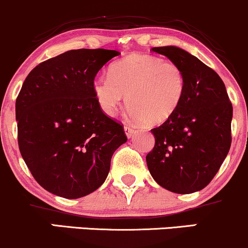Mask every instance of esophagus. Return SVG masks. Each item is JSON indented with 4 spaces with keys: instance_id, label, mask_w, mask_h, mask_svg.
Segmentation results:
<instances>
[{
    "instance_id": "1",
    "label": "esophagus",
    "mask_w": 248,
    "mask_h": 248,
    "mask_svg": "<svg viewBox=\"0 0 248 248\" xmlns=\"http://www.w3.org/2000/svg\"><path fill=\"white\" fill-rule=\"evenodd\" d=\"M124 133H126L127 138H132L133 134L135 133V128L133 126H128V124H126V126H124Z\"/></svg>"
}]
</instances>
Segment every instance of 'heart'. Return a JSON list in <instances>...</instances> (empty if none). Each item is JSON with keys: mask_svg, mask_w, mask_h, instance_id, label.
<instances>
[{"mask_svg": "<svg viewBox=\"0 0 248 248\" xmlns=\"http://www.w3.org/2000/svg\"><path fill=\"white\" fill-rule=\"evenodd\" d=\"M107 76H97L93 91L108 115L125 100L130 118L148 124L170 120L186 93L184 70L174 62L148 54H132L114 63Z\"/></svg>", "mask_w": 248, "mask_h": 248, "instance_id": "obj_1", "label": "heart"}]
</instances>
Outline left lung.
Returning a JSON list of instances; mask_svg holds the SVG:
<instances>
[{
    "instance_id": "8db88e82",
    "label": "left lung",
    "mask_w": 248,
    "mask_h": 248,
    "mask_svg": "<svg viewBox=\"0 0 248 248\" xmlns=\"http://www.w3.org/2000/svg\"><path fill=\"white\" fill-rule=\"evenodd\" d=\"M152 50L184 70L186 93L172 118L151 130L155 145L147 166L160 186L189 194L205 188L227 156L232 103L220 76L188 51L175 46Z\"/></svg>"
}]
</instances>
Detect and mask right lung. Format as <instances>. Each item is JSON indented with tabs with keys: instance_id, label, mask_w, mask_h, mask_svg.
I'll return each mask as SVG.
<instances>
[{
	"instance_id": "right-lung-1",
	"label": "right lung",
	"mask_w": 248,
	"mask_h": 248,
	"mask_svg": "<svg viewBox=\"0 0 248 248\" xmlns=\"http://www.w3.org/2000/svg\"><path fill=\"white\" fill-rule=\"evenodd\" d=\"M108 49H75L29 73L16 99L21 155L43 188L66 199L105 182L124 127L103 114L93 91L97 72L119 56Z\"/></svg>"
}]
</instances>
